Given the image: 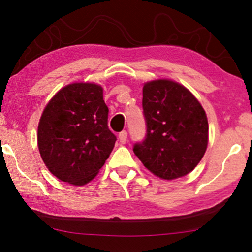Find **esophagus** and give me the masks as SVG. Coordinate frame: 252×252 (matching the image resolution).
Returning <instances> with one entry per match:
<instances>
[{
    "mask_svg": "<svg viewBox=\"0 0 252 252\" xmlns=\"http://www.w3.org/2000/svg\"><path fill=\"white\" fill-rule=\"evenodd\" d=\"M118 139H119V142H120V143L125 144L126 141H127V132H125V130H124V132L119 133Z\"/></svg>",
    "mask_w": 252,
    "mask_h": 252,
    "instance_id": "obj_1",
    "label": "esophagus"
}]
</instances>
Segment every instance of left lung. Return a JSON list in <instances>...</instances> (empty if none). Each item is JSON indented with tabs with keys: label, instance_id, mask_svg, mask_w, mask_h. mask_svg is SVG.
<instances>
[{
	"label": "left lung",
	"instance_id": "left-lung-1",
	"mask_svg": "<svg viewBox=\"0 0 252 252\" xmlns=\"http://www.w3.org/2000/svg\"><path fill=\"white\" fill-rule=\"evenodd\" d=\"M142 106L147 136L134 154L156 177H185L197 166L209 142V123L194 94L171 79L144 82Z\"/></svg>",
	"mask_w": 252,
	"mask_h": 252
}]
</instances>
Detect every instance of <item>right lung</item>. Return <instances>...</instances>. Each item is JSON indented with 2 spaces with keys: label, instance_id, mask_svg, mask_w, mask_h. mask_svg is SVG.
Listing matches in <instances>:
<instances>
[{
  "label": "right lung",
  "instance_id": "right-lung-1",
  "mask_svg": "<svg viewBox=\"0 0 252 252\" xmlns=\"http://www.w3.org/2000/svg\"><path fill=\"white\" fill-rule=\"evenodd\" d=\"M108 112L103 87L94 82H72L51 97L37 126V147L51 174L73 186L98 174L117 140Z\"/></svg>",
  "mask_w": 252,
  "mask_h": 252
}]
</instances>
